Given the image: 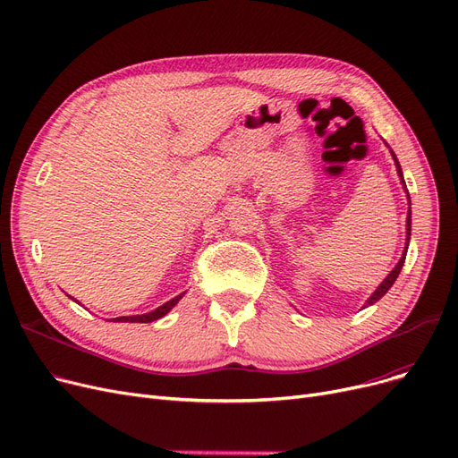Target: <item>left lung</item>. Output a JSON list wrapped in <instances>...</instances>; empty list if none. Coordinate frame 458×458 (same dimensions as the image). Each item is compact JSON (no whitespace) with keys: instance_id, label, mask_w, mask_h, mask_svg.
Wrapping results in <instances>:
<instances>
[{"instance_id":"1","label":"left lung","mask_w":458,"mask_h":458,"mask_svg":"<svg viewBox=\"0 0 458 458\" xmlns=\"http://www.w3.org/2000/svg\"><path fill=\"white\" fill-rule=\"evenodd\" d=\"M391 154H393V150H391ZM393 159H394V163H396V171H398V176H400V180H402V184H404V188H406V182H404V176H402V169H400V163H398V159H396V156L393 154ZM408 191V190H406ZM408 199H410V195H408ZM406 250H404V255H402L400 258V261H398V265L391 270V274L389 276L383 280L381 284H379V287L374 291V295L367 301V304H364L362 308H367V306H370V304H374V302H377L383 295H386V293L391 289V285L394 284V280L398 278V274H400V270H402V267H404V261H406V251H408V244H410V234H411V210L408 212V222H406Z\"/></svg>"}]
</instances>
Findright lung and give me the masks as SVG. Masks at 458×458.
Listing matches in <instances>:
<instances>
[{
    "mask_svg": "<svg viewBox=\"0 0 458 458\" xmlns=\"http://www.w3.org/2000/svg\"><path fill=\"white\" fill-rule=\"evenodd\" d=\"M184 297V293H180L178 297H174V299H171L169 302H165L163 306H159V308H156L154 312H148V314H142V316H130V318H116L114 321H123V323H152V321H156V319H159V318H163L165 316L171 308H174V304Z\"/></svg>",
    "mask_w": 458,
    "mask_h": 458,
    "instance_id": "1",
    "label": "right lung"
}]
</instances>
